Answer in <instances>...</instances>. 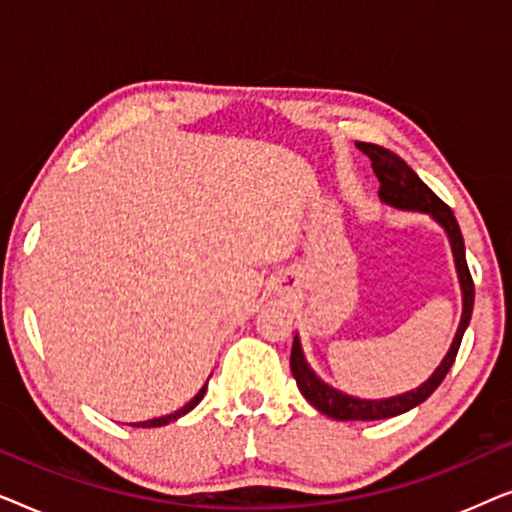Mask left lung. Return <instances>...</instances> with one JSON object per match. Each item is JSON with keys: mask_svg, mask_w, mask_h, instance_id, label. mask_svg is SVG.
<instances>
[{"mask_svg": "<svg viewBox=\"0 0 512 512\" xmlns=\"http://www.w3.org/2000/svg\"><path fill=\"white\" fill-rule=\"evenodd\" d=\"M359 149L366 153L373 163V170L380 179V200L384 205L403 209V212H419L429 214L433 221L438 223L440 228L445 230L447 240H450L452 256H454V268H457V279L461 289V319L459 328L454 333V340L447 354L440 361V366L433 370L429 380H424L417 389L403 391L398 396L389 398H359L349 396L345 391L331 387V384L321 380V377L314 373V368L307 363L303 345H300V335H293V347H291V373L296 377V384L310 405H314L321 415L340 419V422H373V419H387L403 415L412 408H417L419 403H424L433 391L440 387V382L445 380V375L450 373L454 359H457L461 338H464L468 321H471L473 314V300H475V289L471 272H468L466 265V247L464 237H461L459 223L454 219L452 209L445 205L443 200L438 198L436 193L431 191L429 186L424 184L422 179L417 177V172L405 163L403 158H398L396 153L377 144H356Z\"/></svg>", "mask_w": 512, "mask_h": 512, "instance_id": "1", "label": "left lung"}]
</instances>
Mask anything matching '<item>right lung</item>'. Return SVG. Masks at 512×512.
<instances>
[{
  "mask_svg": "<svg viewBox=\"0 0 512 512\" xmlns=\"http://www.w3.org/2000/svg\"><path fill=\"white\" fill-rule=\"evenodd\" d=\"M209 382V380H207ZM207 382L202 384V389L198 391V394H195L191 401H188L184 408H179V410H174V412H170V415H163V417H156V419H146V422H137V424H132V426H142V429H151V426H165V424H170V422H177L179 417H184L186 412H191L195 405H198L202 398H205V391H207Z\"/></svg>",
  "mask_w": 512,
  "mask_h": 512,
  "instance_id": "right-lung-1",
  "label": "right lung"
}]
</instances>
